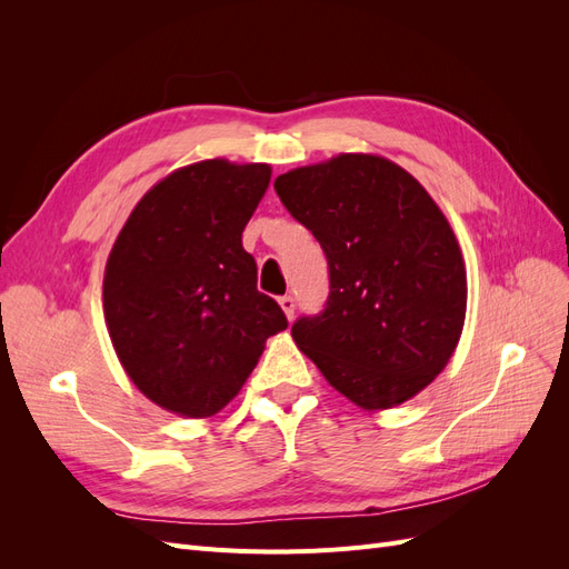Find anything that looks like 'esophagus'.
Wrapping results in <instances>:
<instances>
[{
  "label": "esophagus",
  "instance_id": "esophagus-1",
  "mask_svg": "<svg viewBox=\"0 0 569 569\" xmlns=\"http://www.w3.org/2000/svg\"><path fill=\"white\" fill-rule=\"evenodd\" d=\"M280 308L284 311V316L291 320L295 318V308H297V301H295V297H289V295H284L282 299H280Z\"/></svg>",
  "mask_w": 569,
  "mask_h": 569
}]
</instances>
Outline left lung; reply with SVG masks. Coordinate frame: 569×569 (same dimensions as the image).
<instances>
[{"mask_svg": "<svg viewBox=\"0 0 569 569\" xmlns=\"http://www.w3.org/2000/svg\"><path fill=\"white\" fill-rule=\"evenodd\" d=\"M284 209L320 242L330 297L291 325L297 347L363 410L422 391L453 356L468 306L458 239L408 170L339 153L274 180Z\"/></svg>", "mask_w": 569, "mask_h": 569, "instance_id": "1", "label": "left lung"}]
</instances>
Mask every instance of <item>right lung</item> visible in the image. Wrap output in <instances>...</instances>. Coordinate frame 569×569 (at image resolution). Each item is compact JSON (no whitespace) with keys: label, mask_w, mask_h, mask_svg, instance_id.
Segmentation results:
<instances>
[{"label":"right lung","mask_w":569,"mask_h":569,"mask_svg":"<svg viewBox=\"0 0 569 569\" xmlns=\"http://www.w3.org/2000/svg\"><path fill=\"white\" fill-rule=\"evenodd\" d=\"M270 173L268 163L226 159L184 166L140 199L109 253L104 318L120 366L178 416L226 408L266 339L287 330L242 247Z\"/></svg>","instance_id":"1"}]
</instances>
